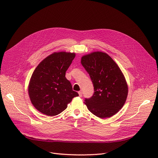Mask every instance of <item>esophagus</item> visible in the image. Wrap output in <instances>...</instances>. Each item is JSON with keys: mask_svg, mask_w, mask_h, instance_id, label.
<instances>
[{"mask_svg": "<svg viewBox=\"0 0 158 158\" xmlns=\"http://www.w3.org/2000/svg\"><path fill=\"white\" fill-rule=\"evenodd\" d=\"M78 94H79V97H82V93L81 91H79V92H78Z\"/></svg>", "mask_w": 158, "mask_h": 158, "instance_id": "1", "label": "esophagus"}]
</instances>
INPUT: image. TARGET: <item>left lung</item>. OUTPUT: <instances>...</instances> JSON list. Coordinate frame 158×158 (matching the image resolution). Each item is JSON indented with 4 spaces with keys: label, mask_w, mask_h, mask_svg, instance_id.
Segmentation results:
<instances>
[{
    "label": "left lung",
    "mask_w": 158,
    "mask_h": 158,
    "mask_svg": "<svg viewBox=\"0 0 158 158\" xmlns=\"http://www.w3.org/2000/svg\"><path fill=\"white\" fill-rule=\"evenodd\" d=\"M81 64L94 86L93 96L85 100L88 110L101 118L117 113L128 94L127 82L119 66L108 54L99 51L82 56Z\"/></svg>",
    "instance_id": "obj_1"
}]
</instances>
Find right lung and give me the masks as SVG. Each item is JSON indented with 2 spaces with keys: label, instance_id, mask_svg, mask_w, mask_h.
<instances>
[{
  "label": "right lung",
  "instance_id": "add662e5",
  "mask_svg": "<svg viewBox=\"0 0 158 158\" xmlns=\"http://www.w3.org/2000/svg\"><path fill=\"white\" fill-rule=\"evenodd\" d=\"M76 54L54 52L41 61L33 72L28 86L32 105L40 113L56 116L63 111L79 94L72 89L65 73Z\"/></svg>",
  "mask_w": 158,
  "mask_h": 158
}]
</instances>
